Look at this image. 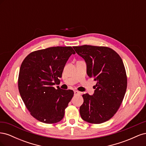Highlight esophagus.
Here are the masks:
<instances>
[{"mask_svg":"<svg viewBox=\"0 0 146 146\" xmlns=\"http://www.w3.org/2000/svg\"><path fill=\"white\" fill-rule=\"evenodd\" d=\"M81 94V92L78 91H74V95H80Z\"/></svg>","mask_w":146,"mask_h":146,"instance_id":"esophagus-1","label":"esophagus"}]
</instances>
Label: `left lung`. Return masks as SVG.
Instances as JSON below:
<instances>
[{
    "mask_svg": "<svg viewBox=\"0 0 146 146\" xmlns=\"http://www.w3.org/2000/svg\"><path fill=\"white\" fill-rule=\"evenodd\" d=\"M73 48L85 60L88 76L97 82L93 94L82 96L81 117L91 123L107 121L120 107L127 90V78L122 60L107 47L84 45Z\"/></svg>",
    "mask_w": 146,
    "mask_h": 146,
    "instance_id": "8db88e82",
    "label": "left lung"
}]
</instances>
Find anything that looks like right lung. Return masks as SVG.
<instances>
[{"label":"right lung","instance_id":"right-lung-1","mask_svg":"<svg viewBox=\"0 0 146 146\" xmlns=\"http://www.w3.org/2000/svg\"><path fill=\"white\" fill-rule=\"evenodd\" d=\"M70 47H52L30 53L21 64L18 88L31 115L39 121L54 123L62 120L74 91L53 86L60 82L65 64L75 54Z\"/></svg>","mask_w":146,"mask_h":146}]
</instances>
